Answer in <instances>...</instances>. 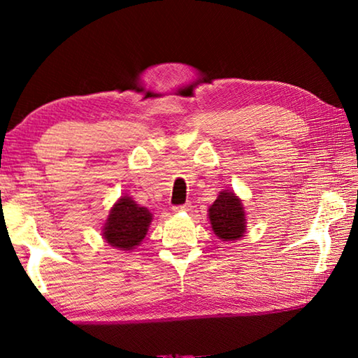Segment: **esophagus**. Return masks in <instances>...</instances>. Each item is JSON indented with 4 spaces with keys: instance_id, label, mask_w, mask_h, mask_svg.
Returning <instances> with one entry per match:
<instances>
[{
    "instance_id": "obj_1",
    "label": "esophagus",
    "mask_w": 358,
    "mask_h": 358,
    "mask_svg": "<svg viewBox=\"0 0 358 358\" xmlns=\"http://www.w3.org/2000/svg\"><path fill=\"white\" fill-rule=\"evenodd\" d=\"M189 207H191L189 203H183V205H173L172 210H173V211H186V210H189Z\"/></svg>"
}]
</instances>
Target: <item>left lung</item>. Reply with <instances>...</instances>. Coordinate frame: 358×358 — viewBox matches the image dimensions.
<instances>
[{"instance_id":"left-lung-1","label":"left lung","mask_w":358,"mask_h":358,"mask_svg":"<svg viewBox=\"0 0 358 358\" xmlns=\"http://www.w3.org/2000/svg\"><path fill=\"white\" fill-rule=\"evenodd\" d=\"M213 232L222 240H237L243 237L246 229L245 210L234 192L222 191L208 210Z\"/></svg>"}]
</instances>
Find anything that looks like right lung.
<instances>
[{
  "instance_id": "right-lung-1",
  "label": "right lung",
  "mask_w": 358,
  "mask_h": 358,
  "mask_svg": "<svg viewBox=\"0 0 358 358\" xmlns=\"http://www.w3.org/2000/svg\"><path fill=\"white\" fill-rule=\"evenodd\" d=\"M151 222V213L145 207L132 201L131 197H121L113 205L104 226V238L108 245L123 251L134 250L147 235Z\"/></svg>"
}]
</instances>
